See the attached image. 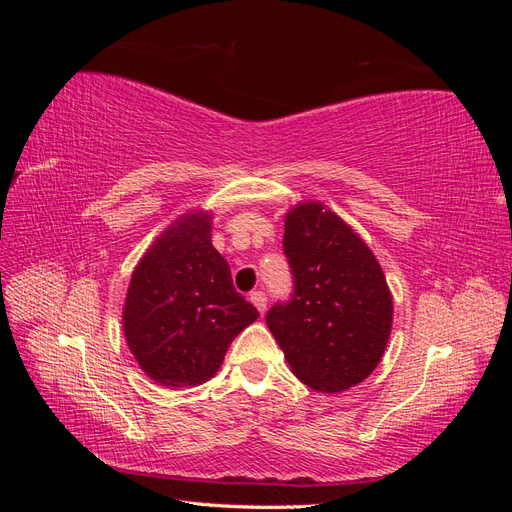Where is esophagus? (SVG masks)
Segmentation results:
<instances>
[{
  "label": "esophagus",
  "instance_id": "1",
  "mask_svg": "<svg viewBox=\"0 0 512 512\" xmlns=\"http://www.w3.org/2000/svg\"><path fill=\"white\" fill-rule=\"evenodd\" d=\"M250 301L256 305V309L260 314H265V309H267V294L262 292V290H254L252 294H250Z\"/></svg>",
  "mask_w": 512,
  "mask_h": 512
}]
</instances>
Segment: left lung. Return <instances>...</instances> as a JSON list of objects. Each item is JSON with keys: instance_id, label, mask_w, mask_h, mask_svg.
Here are the masks:
<instances>
[{"instance_id": "1", "label": "left lung", "mask_w": 512, "mask_h": 512, "mask_svg": "<svg viewBox=\"0 0 512 512\" xmlns=\"http://www.w3.org/2000/svg\"><path fill=\"white\" fill-rule=\"evenodd\" d=\"M288 301L267 312V327L303 384L322 393L363 382L391 335L393 299L376 256L337 215L301 203L286 215Z\"/></svg>"}]
</instances>
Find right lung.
<instances>
[{"label": "right lung", "mask_w": 512, "mask_h": 512, "mask_svg": "<svg viewBox=\"0 0 512 512\" xmlns=\"http://www.w3.org/2000/svg\"><path fill=\"white\" fill-rule=\"evenodd\" d=\"M256 318L211 243V215L188 213L136 265L123 331L145 374L175 389L213 378L232 339Z\"/></svg>", "instance_id": "right-lung-1"}]
</instances>
